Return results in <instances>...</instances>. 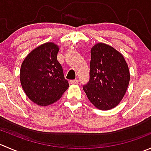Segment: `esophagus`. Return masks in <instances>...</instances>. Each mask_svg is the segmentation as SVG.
Returning <instances> with one entry per match:
<instances>
[{"label": "esophagus", "mask_w": 151, "mask_h": 151, "mask_svg": "<svg viewBox=\"0 0 151 151\" xmlns=\"http://www.w3.org/2000/svg\"><path fill=\"white\" fill-rule=\"evenodd\" d=\"M79 82L78 80H70L69 81V83L70 84H72V85H74V84H77Z\"/></svg>", "instance_id": "esophagus-1"}]
</instances>
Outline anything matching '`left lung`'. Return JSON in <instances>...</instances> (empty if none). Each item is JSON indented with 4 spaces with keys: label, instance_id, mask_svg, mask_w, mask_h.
<instances>
[{
    "label": "left lung",
    "instance_id": "left-lung-1",
    "mask_svg": "<svg viewBox=\"0 0 151 151\" xmlns=\"http://www.w3.org/2000/svg\"><path fill=\"white\" fill-rule=\"evenodd\" d=\"M91 54L90 80L83 90L97 109L109 110L126 93L130 80L129 67L123 55L106 44H96Z\"/></svg>",
    "mask_w": 151,
    "mask_h": 151
}]
</instances>
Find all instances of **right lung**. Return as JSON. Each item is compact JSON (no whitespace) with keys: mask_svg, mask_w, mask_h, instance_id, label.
<instances>
[{"mask_svg":"<svg viewBox=\"0 0 151 151\" xmlns=\"http://www.w3.org/2000/svg\"><path fill=\"white\" fill-rule=\"evenodd\" d=\"M58 51V46L53 42L43 44L32 50L21 65L19 79L22 89L35 104H53L69 86L57 60Z\"/></svg>","mask_w":151,"mask_h":151,"instance_id":"1","label":"right lung"}]
</instances>
